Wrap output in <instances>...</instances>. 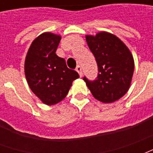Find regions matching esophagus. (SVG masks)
<instances>
[{"mask_svg": "<svg viewBox=\"0 0 153 153\" xmlns=\"http://www.w3.org/2000/svg\"><path fill=\"white\" fill-rule=\"evenodd\" d=\"M75 70H76L77 72L79 73V76L82 77V75H83V73H82V68H81V66H80V65H78V66L76 67V69H75Z\"/></svg>", "mask_w": 153, "mask_h": 153, "instance_id": "34e87169", "label": "esophagus"}]
</instances>
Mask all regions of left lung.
I'll use <instances>...</instances> for the list:
<instances>
[{
	"instance_id": "obj_1",
	"label": "left lung",
	"mask_w": 153,
	"mask_h": 153,
	"mask_svg": "<svg viewBox=\"0 0 153 153\" xmlns=\"http://www.w3.org/2000/svg\"><path fill=\"white\" fill-rule=\"evenodd\" d=\"M86 41L97 65L95 80L84 76L93 96L100 102L111 103L125 95L130 86L134 62L128 47L116 36L101 32L87 35Z\"/></svg>"
}]
</instances>
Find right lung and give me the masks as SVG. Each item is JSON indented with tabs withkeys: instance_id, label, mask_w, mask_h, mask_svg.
Returning <instances> with one entry per match:
<instances>
[{
	"instance_id": "obj_1",
	"label": "right lung",
	"mask_w": 153,
	"mask_h": 153,
	"mask_svg": "<svg viewBox=\"0 0 153 153\" xmlns=\"http://www.w3.org/2000/svg\"><path fill=\"white\" fill-rule=\"evenodd\" d=\"M60 36L44 33L28 49L25 64V76L33 93L45 104L55 105L66 97L74 80L79 75L67 67L56 54Z\"/></svg>"
}]
</instances>
